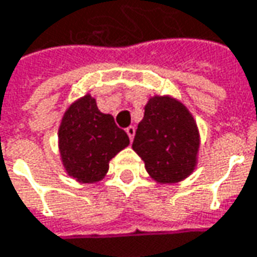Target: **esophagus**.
<instances>
[{"mask_svg": "<svg viewBox=\"0 0 257 257\" xmlns=\"http://www.w3.org/2000/svg\"><path fill=\"white\" fill-rule=\"evenodd\" d=\"M125 133H127V136H128L130 141H133V139H134V134H136V128H134V125L127 127V128H125Z\"/></svg>", "mask_w": 257, "mask_h": 257, "instance_id": "1", "label": "esophagus"}]
</instances>
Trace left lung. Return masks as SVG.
Returning <instances> with one entry per match:
<instances>
[{"label": "left lung", "instance_id": "1", "mask_svg": "<svg viewBox=\"0 0 257 257\" xmlns=\"http://www.w3.org/2000/svg\"><path fill=\"white\" fill-rule=\"evenodd\" d=\"M133 150L160 184H174L194 173L199 150V132L192 114L170 96H154L144 107Z\"/></svg>", "mask_w": 257, "mask_h": 257}]
</instances>
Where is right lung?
Returning a JSON list of instances; mask_svg holds the SVG:
<instances>
[{
  "label": "right lung",
  "mask_w": 257,
  "mask_h": 257,
  "mask_svg": "<svg viewBox=\"0 0 257 257\" xmlns=\"http://www.w3.org/2000/svg\"><path fill=\"white\" fill-rule=\"evenodd\" d=\"M58 137L66 173L83 184L100 181L110 160L130 144L124 130L117 127L111 114L101 113L90 94L69 106Z\"/></svg>",
  "instance_id": "1"
}]
</instances>
